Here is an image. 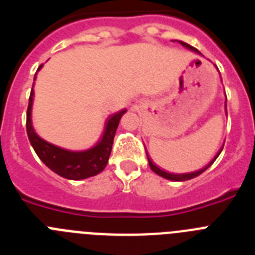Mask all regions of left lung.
<instances>
[{
  "label": "left lung",
  "mask_w": 255,
  "mask_h": 255,
  "mask_svg": "<svg viewBox=\"0 0 255 255\" xmlns=\"http://www.w3.org/2000/svg\"><path fill=\"white\" fill-rule=\"evenodd\" d=\"M177 42H179V43L181 44V46L185 47V48L190 49V51H193V52H198V53H199V51H198L197 48H194V47H191L190 44L185 43V42H181V40H177ZM222 148H224V147H222ZM222 148H221L220 152L217 153V155H216L215 158L212 159V161L209 162L208 164H207L206 167L200 168V170H198V171H194V172H189V173H170V172H166V171H163V170H161V168H159V167H157V166H155V164L153 163L152 161H150L149 157H148V163H149V166H150V168H152L153 172H155V173H157V175H159V176L164 177V179L172 180V181H186V180L194 179V177L199 176V175L202 172H204V171H206L207 168H208L209 166H211V164L216 161V158H217L218 155H220V153H221V150H222Z\"/></svg>",
  "instance_id": "8db88e82"
}]
</instances>
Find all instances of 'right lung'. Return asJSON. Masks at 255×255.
I'll return each mask as SVG.
<instances>
[{"label": "right lung", "mask_w": 255, "mask_h": 255, "mask_svg": "<svg viewBox=\"0 0 255 255\" xmlns=\"http://www.w3.org/2000/svg\"><path fill=\"white\" fill-rule=\"evenodd\" d=\"M43 65H40L38 70ZM35 76H37V73H35ZM33 96H34V91L31 88L28 111H26V132H28V138L31 147L35 150L40 161L43 162L49 170L69 180H83L87 179V177L96 176L100 172H102L107 166L108 158L111 154L117 126H119V123H120L121 117L125 114L126 110H121L120 112H116V114L108 117L107 121H106L102 138L94 147L87 150L74 152V150H67L57 147V145H53V144L48 143L40 136H38L37 132L33 129V125H31Z\"/></svg>", "instance_id": "add662e5"}]
</instances>
